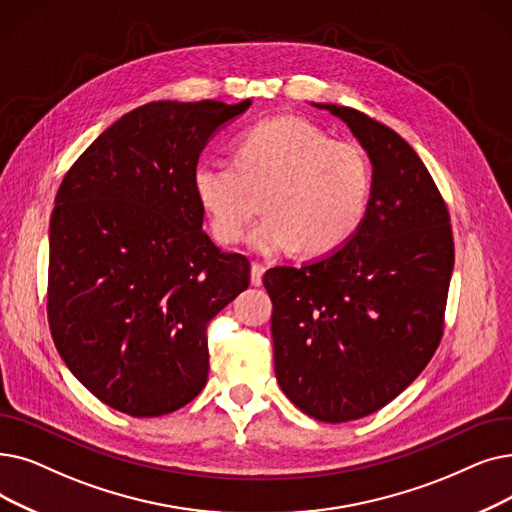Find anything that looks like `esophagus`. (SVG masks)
<instances>
[{
  "label": "esophagus",
  "instance_id": "obj_1",
  "mask_svg": "<svg viewBox=\"0 0 512 512\" xmlns=\"http://www.w3.org/2000/svg\"><path fill=\"white\" fill-rule=\"evenodd\" d=\"M263 272H265V268H263L261 263H253V265H251V284H253V286H259V284H261Z\"/></svg>",
  "mask_w": 512,
  "mask_h": 512
}]
</instances>
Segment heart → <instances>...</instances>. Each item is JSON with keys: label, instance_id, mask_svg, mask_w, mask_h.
I'll list each match as a JSON object with an SVG mask.
<instances>
[{"label": "heart", "instance_id": "heart-1", "mask_svg": "<svg viewBox=\"0 0 512 512\" xmlns=\"http://www.w3.org/2000/svg\"><path fill=\"white\" fill-rule=\"evenodd\" d=\"M232 161H201L192 194L219 244H236L259 213L251 249L274 255L299 247L305 255L341 249L364 224L372 169L364 150L295 115L263 119L234 140Z\"/></svg>", "mask_w": 512, "mask_h": 512}]
</instances>
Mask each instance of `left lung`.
Wrapping results in <instances>:
<instances>
[{"label":"left lung","mask_w":512,"mask_h":512,"mask_svg":"<svg viewBox=\"0 0 512 512\" xmlns=\"http://www.w3.org/2000/svg\"><path fill=\"white\" fill-rule=\"evenodd\" d=\"M339 117L368 152L372 198L341 249L263 276L276 379L322 422L364 418L425 370L441 341L454 270L450 213L425 163L387 125L355 108Z\"/></svg>","instance_id":"8db88e82"}]
</instances>
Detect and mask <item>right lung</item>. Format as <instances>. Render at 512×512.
Segmentation results:
<instances>
[{
  "label": "right lung",
  "instance_id": "add662e5",
  "mask_svg": "<svg viewBox=\"0 0 512 512\" xmlns=\"http://www.w3.org/2000/svg\"><path fill=\"white\" fill-rule=\"evenodd\" d=\"M251 100L150 102L102 131L64 175L50 221L48 320L64 364L136 418L180 410L209 374V322L251 263L203 232L192 171Z\"/></svg>",
  "mask_w": 512,
  "mask_h": 512
}]
</instances>
